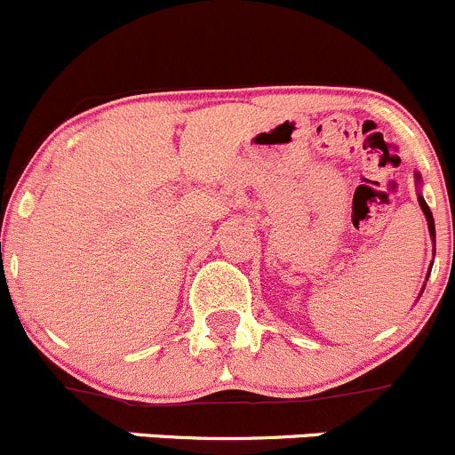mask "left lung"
I'll return each instance as SVG.
<instances>
[{
  "label": "left lung",
  "instance_id": "left-lung-1",
  "mask_svg": "<svg viewBox=\"0 0 455 455\" xmlns=\"http://www.w3.org/2000/svg\"><path fill=\"white\" fill-rule=\"evenodd\" d=\"M416 183H420V174L416 172ZM418 204H420V210L422 212H425V219H427V226H429V236L434 238V254H435V226H434V217H431V210H429V205L425 204V199H422L420 195H418ZM434 265V263H431ZM431 272V269H429Z\"/></svg>",
  "mask_w": 455,
  "mask_h": 455
}]
</instances>
